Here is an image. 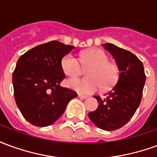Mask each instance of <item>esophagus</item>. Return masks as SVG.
Returning a JSON list of instances; mask_svg holds the SVG:
<instances>
[{
  "mask_svg": "<svg viewBox=\"0 0 157 157\" xmlns=\"http://www.w3.org/2000/svg\"><path fill=\"white\" fill-rule=\"evenodd\" d=\"M78 98L81 99H86L88 97H87V96H83V95H81V94H78Z\"/></svg>",
  "mask_w": 157,
  "mask_h": 157,
  "instance_id": "obj_1",
  "label": "esophagus"
}]
</instances>
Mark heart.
I'll return each mask as SVG.
<instances>
[{
	"instance_id": "obj_1",
	"label": "heart",
	"mask_w": 157,
	"mask_h": 157,
	"mask_svg": "<svg viewBox=\"0 0 157 157\" xmlns=\"http://www.w3.org/2000/svg\"><path fill=\"white\" fill-rule=\"evenodd\" d=\"M60 65L65 75L75 77L82 73V67L90 68L86 71L88 78H71L66 81L69 88L81 94H92L98 91L108 90L115 85L118 77V69L109 62V56L101 49H92L80 55L79 59L74 55H65Z\"/></svg>"
}]
</instances>
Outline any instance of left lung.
I'll return each instance as SVG.
<instances>
[{
	"label": "left lung",
	"instance_id": "left-lung-1",
	"mask_svg": "<svg viewBox=\"0 0 157 157\" xmlns=\"http://www.w3.org/2000/svg\"><path fill=\"white\" fill-rule=\"evenodd\" d=\"M102 46L113 56L119 75L105 98L94 96L99 105L88 116L98 128L112 131L123 127L135 114L141 101L145 74L142 62L131 52L112 44Z\"/></svg>",
	"mask_w": 157,
	"mask_h": 157
}]
</instances>
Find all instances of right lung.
Wrapping results in <instances>:
<instances>
[{
  "instance_id": "obj_1",
  "label": "right lung",
  "mask_w": 157,
  "mask_h": 157,
  "mask_svg": "<svg viewBox=\"0 0 157 157\" xmlns=\"http://www.w3.org/2000/svg\"><path fill=\"white\" fill-rule=\"evenodd\" d=\"M74 46L60 42L38 45L20 56L12 74L14 98L27 121L46 127L55 123L77 93L59 84L65 77L62 58Z\"/></svg>"
}]
</instances>
